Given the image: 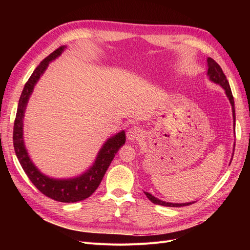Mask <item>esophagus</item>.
<instances>
[{"label": "esophagus", "instance_id": "1", "mask_svg": "<svg viewBox=\"0 0 250 250\" xmlns=\"http://www.w3.org/2000/svg\"><path fill=\"white\" fill-rule=\"evenodd\" d=\"M143 135H144L143 130L138 126H132L127 131V139L131 142L140 140L141 138H143Z\"/></svg>", "mask_w": 250, "mask_h": 250}]
</instances>
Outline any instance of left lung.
<instances>
[{
	"label": "left lung",
	"instance_id": "8db88e82",
	"mask_svg": "<svg viewBox=\"0 0 250 250\" xmlns=\"http://www.w3.org/2000/svg\"><path fill=\"white\" fill-rule=\"evenodd\" d=\"M208 62V79L211 81L216 83V84H219L220 85L224 90H225V95L226 97L229 98V100L231 104V110H232V118H233V124L234 122H236V113H234V102H233V97H232V94H231V89H230V86H229V83L228 81V79H226V76L224 75L222 69L220 67V65H219L214 59H211L210 57H208L207 59ZM234 126V125H233ZM233 151H234V146H233ZM233 156V154H232ZM232 156L230 158V163L232 161ZM229 163V165H230ZM146 194L147 198L151 201L153 202L155 204H158V206H164V207H172V208H179V207H186V206H190V204L194 203L195 201H192V202H185V203H172V202H166V201H163L161 199H158L156 197H154V196L151 195L150 193L148 192H144Z\"/></svg>",
	"mask_w": 250,
	"mask_h": 250
}]
</instances>
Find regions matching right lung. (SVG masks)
I'll return each mask as SVG.
<instances>
[{
    "label": "right lung",
    "instance_id": "obj_1",
    "mask_svg": "<svg viewBox=\"0 0 250 250\" xmlns=\"http://www.w3.org/2000/svg\"><path fill=\"white\" fill-rule=\"evenodd\" d=\"M65 48V46L59 47L57 50L51 53L48 57L44 58L26 82L19 100L17 117L16 121H14L13 147L21 168L24 169L32 184L43 195L59 202L70 203L84 200L97 190L118 150L125 144L126 135L125 131L122 130L109 138L103 144V146L98 152L93 166H90V168H88L84 173L76 177L64 179L49 177L46 174L42 173L33 164L28 154L24 142V117L26 107L37 81L47 70L49 63L62 55Z\"/></svg>",
    "mask_w": 250,
    "mask_h": 250
}]
</instances>
